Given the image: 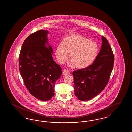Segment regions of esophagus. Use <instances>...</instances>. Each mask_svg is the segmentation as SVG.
<instances>
[{
  "label": "esophagus",
  "mask_w": 132,
  "mask_h": 132,
  "mask_svg": "<svg viewBox=\"0 0 132 132\" xmlns=\"http://www.w3.org/2000/svg\"><path fill=\"white\" fill-rule=\"evenodd\" d=\"M63 75H68L70 73V72L68 71V70H67V69H64V70L63 71Z\"/></svg>",
  "instance_id": "obj_1"
}]
</instances>
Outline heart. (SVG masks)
<instances>
[{
    "mask_svg": "<svg viewBox=\"0 0 132 132\" xmlns=\"http://www.w3.org/2000/svg\"><path fill=\"white\" fill-rule=\"evenodd\" d=\"M71 65L77 68H84L91 65L98 53V47L96 42L78 34L65 38L56 51V59L63 64L67 60L68 54Z\"/></svg>",
    "mask_w": 132,
    "mask_h": 132,
    "instance_id": "heart-1",
    "label": "heart"
}]
</instances>
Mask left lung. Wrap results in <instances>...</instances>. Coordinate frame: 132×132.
<instances>
[{"instance_id":"8db88e82","label":"left lung","mask_w":132,"mask_h":132,"mask_svg":"<svg viewBox=\"0 0 132 132\" xmlns=\"http://www.w3.org/2000/svg\"><path fill=\"white\" fill-rule=\"evenodd\" d=\"M101 37V49L93 64L73 72L75 95L80 101L94 98L104 90L109 81L115 59L107 39Z\"/></svg>"}]
</instances>
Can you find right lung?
Listing matches in <instances>:
<instances>
[{
    "instance_id": "right-lung-1",
    "label": "right lung",
    "mask_w": 132,
    "mask_h": 132,
    "mask_svg": "<svg viewBox=\"0 0 132 132\" xmlns=\"http://www.w3.org/2000/svg\"><path fill=\"white\" fill-rule=\"evenodd\" d=\"M48 31L30 34L22 44L19 56V69L29 93L41 101H48L55 93V84L62 74L54 61L52 48L48 45Z\"/></svg>"
}]
</instances>
